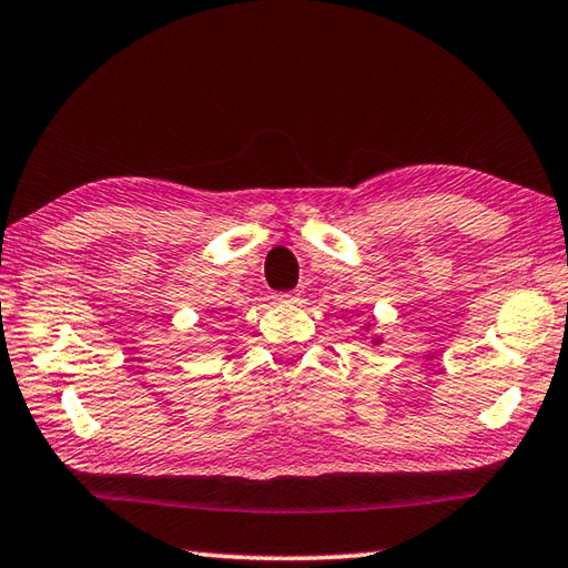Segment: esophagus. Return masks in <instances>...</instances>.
<instances>
[{
    "label": "esophagus",
    "instance_id": "34e87169",
    "mask_svg": "<svg viewBox=\"0 0 568 568\" xmlns=\"http://www.w3.org/2000/svg\"><path fill=\"white\" fill-rule=\"evenodd\" d=\"M277 303H298L301 301V293L298 291H291V293H277L275 295Z\"/></svg>",
    "mask_w": 568,
    "mask_h": 568
}]
</instances>
